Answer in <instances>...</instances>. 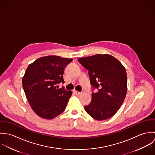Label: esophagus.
<instances>
[{"label": "esophagus", "instance_id": "34e87169", "mask_svg": "<svg viewBox=\"0 0 155 155\" xmlns=\"http://www.w3.org/2000/svg\"><path fill=\"white\" fill-rule=\"evenodd\" d=\"M73 92H74V93L76 95H80V94H81V92L77 91H76V90H74V91H73Z\"/></svg>", "mask_w": 155, "mask_h": 155}]
</instances>
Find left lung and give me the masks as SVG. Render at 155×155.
<instances>
[{
	"instance_id": "obj_1",
	"label": "left lung",
	"mask_w": 155,
	"mask_h": 155,
	"mask_svg": "<svg viewBox=\"0 0 155 155\" xmlns=\"http://www.w3.org/2000/svg\"><path fill=\"white\" fill-rule=\"evenodd\" d=\"M78 61L88 70L90 82L97 92L85 110L98 120L110 118L122 104L127 91V75L125 67L108 54H97L80 58Z\"/></svg>"
}]
</instances>
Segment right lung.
<instances>
[{
    "label": "right lung",
    "instance_id": "obj_1",
    "mask_svg": "<svg viewBox=\"0 0 155 155\" xmlns=\"http://www.w3.org/2000/svg\"><path fill=\"white\" fill-rule=\"evenodd\" d=\"M72 61V58L46 56L27 67L22 87L32 110L41 117L52 119L66 109L72 91L64 87L58 89L56 85L64 84V69Z\"/></svg>",
    "mask_w": 155,
    "mask_h": 155
}]
</instances>
